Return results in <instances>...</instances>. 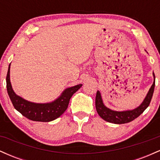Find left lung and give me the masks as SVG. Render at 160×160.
Returning <instances> with one entry per match:
<instances>
[{
    "instance_id": "left-lung-1",
    "label": "left lung",
    "mask_w": 160,
    "mask_h": 160,
    "mask_svg": "<svg viewBox=\"0 0 160 160\" xmlns=\"http://www.w3.org/2000/svg\"><path fill=\"white\" fill-rule=\"evenodd\" d=\"M153 77L154 82L150 87L146 98H144V102L138 108L132 110V111H114L106 108L104 105L103 102H102L100 92H99V91L97 92L96 97H95V108H96V111L98 112V115L107 122L115 124L127 123V122L135 120L145 111V109L149 106L150 103V101H151L152 96L153 94L154 87H155V74H154V73Z\"/></svg>"
}]
</instances>
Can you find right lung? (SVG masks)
Instances as JSON below:
<instances>
[{"mask_svg":"<svg viewBox=\"0 0 160 160\" xmlns=\"http://www.w3.org/2000/svg\"><path fill=\"white\" fill-rule=\"evenodd\" d=\"M10 68L9 65L7 74V89L12 105L24 117L29 120L38 122H50L59 117L66 111L68 106L71 96L82 86V84L66 89L59 98L54 102L47 104H36L28 102L18 96L12 89L10 80Z\"/></svg>","mask_w":160,"mask_h":160,"instance_id":"1","label":"right lung"}]
</instances>
